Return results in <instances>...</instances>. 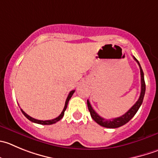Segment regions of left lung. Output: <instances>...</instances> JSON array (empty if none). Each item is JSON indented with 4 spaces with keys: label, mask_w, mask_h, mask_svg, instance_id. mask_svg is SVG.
<instances>
[{
    "label": "left lung",
    "mask_w": 158,
    "mask_h": 158,
    "mask_svg": "<svg viewBox=\"0 0 158 158\" xmlns=\"http://www.w3.org/2000/svg\"><path fill=\"white\" fill-rule=\"evenodd\" d=\"M133 59L136 61V63L138 64L139 67V70H140V77H141V91H140V95H139V99L137 100L136 103L126 112L124 115H121L119 117H117V118H112V119H105L102 117H101L93 109V108L91 107V104H90L89 101H87V104H88V110H89L90 114H91V116L96 123L98 124V125L102 126V127H106V128H111V129H115L118 128V127H122V126L125 125L126 123H128L132 118L135 115V114L137 112L138 109H139L140 106L143 103V100L144 94H145V91H146V85H145V81H144V75L143 72L142 68H141V66L139 64V61L136 59V58L133 56Z\"/></svg>",
    "instance_id": "left-lung-1"
}]
</instances>
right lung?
Wrapping results in <instances>:
<instances>
[{
  "mask_svg": "<svg viewBox=\"0 0 158 158\" xmlns=\"http://www.w3.org/2000/svg\"><path fill=\"white\" fill-rule=\"evenodd\" d=\"M74 90H73V91H70V93H69L68 96H67V100H66V102H65V106H64V110L62 111V112H61L60 115H59L58 117H56V118H53V119H50V120H45V121H43V120H39V119H35V118H32V117L29 116V115H28V114L25 113V112H24L22 109H21V111H22V112L23 113V115H25V117H26L27 118H28V120H30L31 122H32V123H38V124H41V125H52V124H53V123H56V122L60 121V120L61 119V118H63V116H64V112H65V110L67 109V105H68V102H69V100L70 99V98L72 97V95H73V94L74 93Z\"/></svg>",
  "mask_w": 158,
  "mask_h": 158,
  "instance_id": "right-lung-1",
  "label": "right lung"
}]
</instances>
